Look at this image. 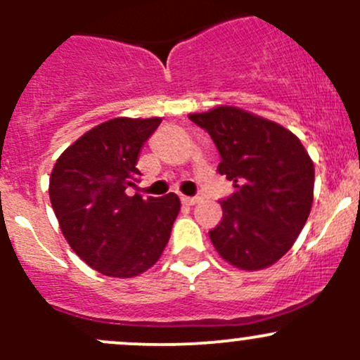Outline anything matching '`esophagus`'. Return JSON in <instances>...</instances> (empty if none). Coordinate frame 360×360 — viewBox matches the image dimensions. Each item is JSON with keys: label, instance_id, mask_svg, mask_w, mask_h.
Here are the masks:
<instances>
[{"label": "esophagus", "instance_id": "esophagus-1", "mask_svg": "<svg viewBox=\"0 0 360 360\" xmlns=\"http://www.w3.org/2000/svg\"><path fill=\"white\" fill-rule=\"evenodd\" d=\"M200 200V197H184V195L181 197V202H183L184 205H195V203H198Z\"/></svg>", "mask_w": 360, "mask_h": 360}]
</instances>
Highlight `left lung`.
I'll list each match as a JSON object with an SVG mask.
<instances>
[{"label":"left lung","instance_id":"1","mask_svg":"<svg viewBox=\"0 0 360 360\" xmlns=\"http://www.w3.org/2000/svg\"><path fill=\"white\" fill-rule=\"evenodd\" d=\"M212 137L217 172L237 188L221 202L223 219L209 231L226 263L245 271L277 263L303 230L314 202L315 169L285 127L235 106L191 112Z\"/></svg>","mask_w":360,"mask_h":360}]
</instances>
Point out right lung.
<instances>
[{"instance_id":"right-lung-1","label":"right lung","mask_w":360,"mask_h":360,"mask_svg":"<svg viewBox=\"0 0 360 360\" xmlns=\"http://www.w3.org/2000/svg\"><path fill=\"white\" fill-rule=\"evenodd\" d=\"M162 122L108 120L76 139L50 174V202L71 249L99 274L130 278L162 256L181 210L179 197L127 195L139 169L137 157Z\"/></svg>"}]
</instances>
